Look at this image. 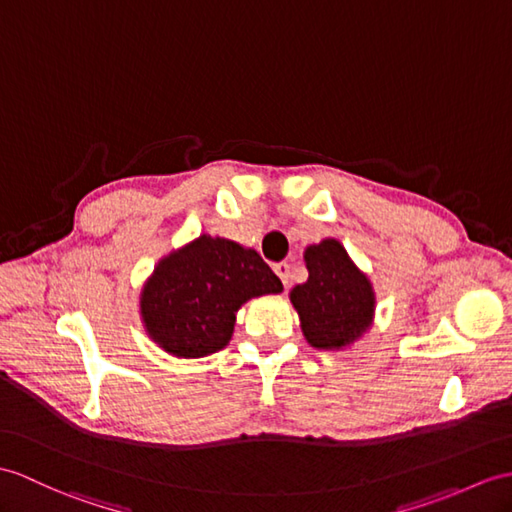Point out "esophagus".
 Masks as SVG:
<instances>
[{"label":"esophagus","mask_w":512,"mask_h":512,"mask_svg":"<svg viewBox=\"0 0 512 512\" xmlns=\"http://www.w3.org/2000/svg\"><path fill=\"white\" fill-rule=\"evenodd\" d=\"M272 268H275L277 277L283 281L285 288H288V285H290V264H288V261H279V264H275Z\"/></svg>","instance_id":"1"}]
</instances>
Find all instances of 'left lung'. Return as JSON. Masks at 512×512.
I'll list each match as a JSON object with an SVG mask.
<instances>
[{
	"label": "left lung",
	"instance_id": "left-lung-1",
	"mask_svg": "<svg viewBox=\"0 0 512 512\" xmlns=\"http://www.w3.org/2000/svg\"><path fill=\"white\" fill-rule=\"evenodd\" d=\"M310 277L290 292L307 342L316 349H340L358 340L373 316V290L351 264L338 240L305 251Z\"/></svg>",
	"mask_w": 512,
	"mask_h": 512
}]
</instances>
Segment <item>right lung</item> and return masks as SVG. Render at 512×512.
Segmentation results:
<instances>
[{
  "label": "right lung",
  "instance_id": "right-lung-1",
  "mask_svg": "<svg viewBox=\"0 0 512 512\" xmlns=\"http://www.w3.org/2000/svg\"><path fill=\"white\" fill-rule=\"evenodd\" d=\"M281 290L279 277L255 251L200 235L154 270L141 292V316L165 351L202 358L227 347L242 303Z\"/></svg>",
  "mask_w": 512,
  "mask_h": 512
}]
</instances>
